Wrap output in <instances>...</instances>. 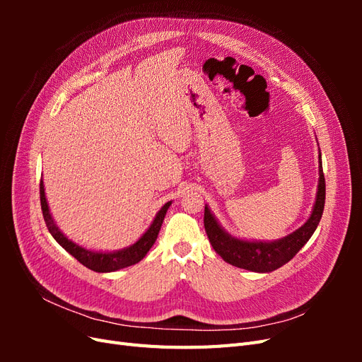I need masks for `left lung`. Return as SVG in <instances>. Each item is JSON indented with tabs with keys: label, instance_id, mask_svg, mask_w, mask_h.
<instances>
[{
	"label": "left lung",
	"instance_id": "8db88e82",
	"mask_svg": "<svg viewBox=\"0 0 362 362\" xmlns=\"http://www.w3.org/2000/svg\"><path fill=\"white\" fill-rule=\"evenodd\" d=\"M319 172V192H317L315 205L308 222L302 228H299L298 231L284 237L282 240H278V242H243V240L229 237L223 229L218 226L214 216L208 210V206H205L204 226L213 249L226 262H229V264L252 272H272L286 264V262H288L296 254H298L302 246L311 238L322 218L326 196L322 160Z\"/></svg>",
	"mask_w": 362,
	"mask_h": 362
}]
</instances>
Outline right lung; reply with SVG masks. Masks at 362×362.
Wrapping results in <instances>:
<instances>
[{"instance_id": "obj_1", "label": "right lung", "mask_w": 362, "mask_h": 362, "mask_svg": "<svg viewBox=\"0 0 362 362\" xmlns=\"http://www.w3.org/2000/svg\"><path fill=\"white\" fill-rule=\"evenodd\" d=\"M40 206H42V214L43 218H45V223L48 231L51 233V235L56 238V242L63 247L66 249L69 254L78 259L83 266H86L87 269H90L93 272H115L119 269H124L128 266H133L136 262H139L140 259H144V257L148 254V250L152 247V245L156 243V240L158 237L161 223L164 221V216H166L168 208L170 205V202L164 204V206L158 211V214L156 216L154 222L149 226L148 231L141 235V238L139 240L137 243H134L133 246H129L127 249H122L119 252H112V254H103V252H90L87 249L80 247L78 245L72 243L71 240H68L64 237L59 228L54 223L52 217L49 214L48 210V204L45 199V190H43V181H40Z\"/></svg>"}]
</instances>
